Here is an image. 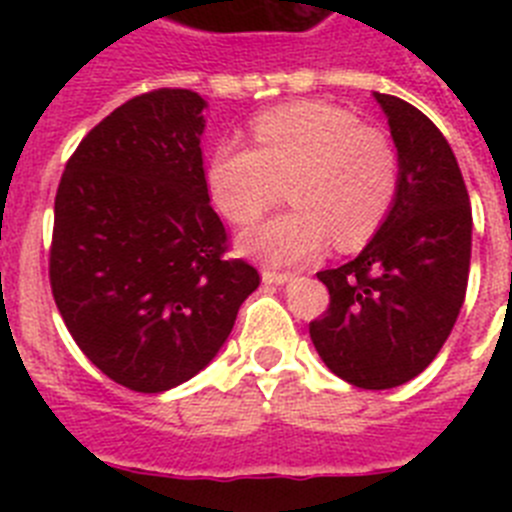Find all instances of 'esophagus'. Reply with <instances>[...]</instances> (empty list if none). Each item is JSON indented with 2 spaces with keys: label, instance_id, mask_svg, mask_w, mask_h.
Listing matches in <instances>:
<instances>
[{
  "label": "esophagus",
  "instance_id": "34e87169",
  "mask_svg": "<svg viewBox=\"0 0 512 512\" xmlns=\"http://www.w3.org/2000/svg\"><path fill=\"white\" fill-rule=\"evenodd\" d=\"M261 279H264V284H274V287H282V284H287L289 279H292V274H287V271L264 269V271H261Z\"/></svg>",
  "mask_w": 512,
  "mask_h": 512
}]
</instances>
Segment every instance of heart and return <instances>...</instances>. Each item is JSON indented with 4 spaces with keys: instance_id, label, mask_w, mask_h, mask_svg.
I'll use <instances>...</instances> for the list:
<instances>
[{
    "instance_id": "b5f03b06",
    "label": "heart",
    "mask_w": 512,
    "mask_h": 512,
    "mask_svg": "<svg viewBox=\"0 0 512 512\" xmlns=\"http://www.w3.org/2000/svg\"><path fill=\"white\" fill-rule=\"evenodd\" d=\"M253 148L220 140L207 158V189L233 225L256 223L287 182L289 207L246 230L241 251L274 266L312 259L333 238L364 246L400 194V156L379 128L328 102H289L251 122Z\"/></svg>"
}]
</instances>
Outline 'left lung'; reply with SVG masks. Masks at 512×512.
<instances>
[{
  "mask_svg": "<svg viewBox=\"0 0 512 512\" xmlns=\"http://www.w3.org/2000/svg\"><path fill=\"white\" fill-rule=\"evenodd\" d=\"M400 156L390 217L354 261L318 271L330 305L310 323L330 372L361 390H390L436 359L464 305L472 207L449 140L418 107L374 92Z\"/></svg>",
  "mask_w": 512,
  "mask_h": 512,
  "instance_id": "obj_1",
  "label": "left lung"
}]
</instances>
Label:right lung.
Instances as JSON below:
<instances>
[{"instance_id":"obj_1","label":"right lung","mask_w":512,"mask_h":512,"mask_svg":"<svg viewBox=\"0 0 512 512\" xmlns=\"http://www.w3.org/2000/svg\"><path fill=\"white\" fill-rule=\"evenodd\" d=\"M205 107L192 89L128 99L81 140L56 192L58 312L99 372L146 395L202 372L259 287V271L225 256L210 207Z\"/></svg>"}]
</instances>
